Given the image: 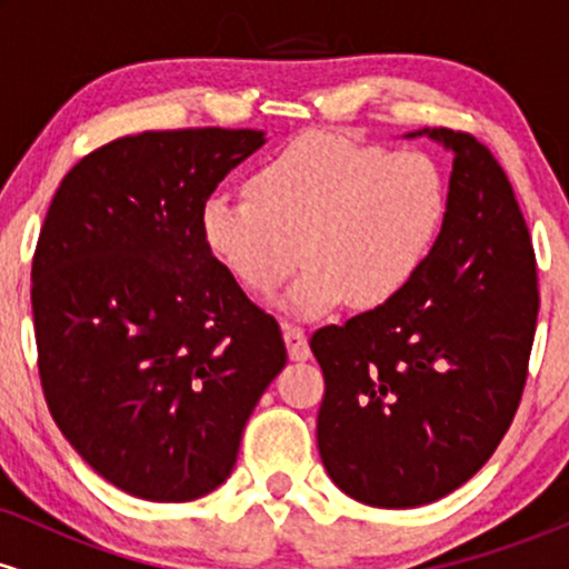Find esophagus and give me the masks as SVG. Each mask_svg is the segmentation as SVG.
Listing matches in <instances>:
<instances>
[{
	"instance_id": "1",
	"label": "esophagus",
	"mask_w": 569,
	"mask_h": 569,
	"mask_svg": "<svg viewBox=\"0 0 569 569\" xmlns=\"http://www.w3.org/2000/svg\"><path fill=\"white\" fill-rule=\"evenodd\" d=\"M283 339H286V348H289L291 361H307V358H310V345H307L302 326L283 323Z\"/></svg>"
}]
</instances>
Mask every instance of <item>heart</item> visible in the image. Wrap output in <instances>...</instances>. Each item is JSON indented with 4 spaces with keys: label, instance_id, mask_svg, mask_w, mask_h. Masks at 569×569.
<instances>
[{
    "label": "heart",
    "instance_id": "1",
    "mask_svg": "<svg viewBox=\"0 0 569 569\" xmlns=\"http://www.w3.org/2000/svg\"><path fill=\"white\" fill-rule=\"evenodd\" d=\"M447 213L449 181L433 154L305 133L248 176L246 194L202 202L200 232L257 297H270L305 257L280 307L321 316L345 299L393 302L422 272Z\"/></svg>",
    "mask_w": 569,
    "mask_h": 569
}]
</instances>
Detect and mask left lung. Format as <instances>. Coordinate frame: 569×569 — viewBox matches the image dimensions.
Segmentation results:
<instances>
[{"mask_svg":"<svg viewBox=\"0 0 569 569\" xmlns=\"http://www.w3.org/2000/svg\"><path fill=\"white\" fill-rule=\"evenodd\" d=\"M452 149L439 243L393 302L310 339L323 369L318 452L345 495L377 508L455 492L511 428L538 323L527 221L476 136L433 128Z\"/></svg>","mask_w":569,"mask_h":569,"instance_id":"obj_1","label":"left lung"}]
</instances>
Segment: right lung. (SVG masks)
<instances>
[{
    "instance_id": "obj_1",
    "label": "right lung",
    "mask_w": 569,
    "mask_h": 569,
    "mask_svg": "<svg viewBox=\"0 0 569 569\" xmlns=\"http://www.w3.org/2000/svg\"><path fill=\"white\" fill-rule=\"evenodd\" d=\"M262 130L122 136L56 189L31 262L37 367L56 426L122 492L187 502L232 473L286 367L280 326L200 232L202 202Z\"/></svg>"
}]
</instances>
